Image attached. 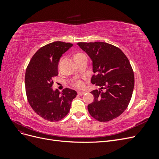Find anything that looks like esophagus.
<instances>
[{
    "label": "esophagus",
    "instance_id": "obj_1",
    "mask_svg": "<svg viewBox=\"0 0 159 159\" xmlns=\"http://www.w3.org/2000/svg\"><path fill=\"white\" fill-rule=\"evenodd\" d=\"M85 92H84V91H78V94L80 95H83L85 94Z\"/></svg>",
    "mask_w": 159,
    "mask_h": 159
}]
</instances>
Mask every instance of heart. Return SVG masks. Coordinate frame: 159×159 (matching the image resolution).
Wrapping results in <instances>:
<instances>
[{"label":"heart","instance_id":"1","mask_svg":"<svg viewBox=\"0 0 159 159\" xmlns=\"http://www.w3.org/2000/svg\"><path fill=\"white\" fill-rule=\"evenodd\" d=\"M84 55H85V54H82V53H77V54L75 55L74 57H75V59H76V58H78V57L82 56ZM72 85H73V86H74V87H75L77 88L81 89L84 87L85 84L81 80H77L74 81L73 83H72Z\"/></svg>","mask_w":159,"mask_h":159}]
</instances>
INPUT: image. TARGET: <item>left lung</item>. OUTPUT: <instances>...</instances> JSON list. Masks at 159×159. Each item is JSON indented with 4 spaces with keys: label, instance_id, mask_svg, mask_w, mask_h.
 Returning <instances> with one entry per match:
<instances>
[{
    "label": "left lung",
    "instance_id": "8db88e82",
    "mask_svg": "<svg viewBox=\"0 0 159 159\" xmlns=\"http://www.w3.org/2000/svg\"><path fill=\"white\" fill-rule=\"evenodd\" d=\"M93 62L94 74L91 81L101 87L93 90V102L89 114L100 122H107L121 115L131 101L134 77L132 67L119 48L106 42H78Z\"/></svg>",
    "mask_w": 159,
    "mask_h": 159
}]
</instances>
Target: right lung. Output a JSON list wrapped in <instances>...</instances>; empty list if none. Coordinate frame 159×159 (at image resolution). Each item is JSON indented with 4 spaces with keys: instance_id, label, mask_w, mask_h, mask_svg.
I'll list each match as a JSON object with an SVG mask.
<instances>
[{
    "instance_id": "add662e5",
    "label": "right lung",
    "mask_w": 159,
    "mask_h": 159,
    "mask_svg": "<svg viewBox=\"0 0 159 159\" xmlns=\"http://www.w3.org/2000/svg\"><path fill=\"white\" fill-rule=\"evenodd\" d=\"M73 44L54 42L38 50L31 58L26 70L25 87L28 102L34 112L49 121H58L70 111L76 95L69 88L60 93L52 89L53 79L58 75L57 66L62 54Z\"/></svg>"
}]
</instances>
